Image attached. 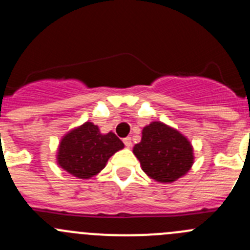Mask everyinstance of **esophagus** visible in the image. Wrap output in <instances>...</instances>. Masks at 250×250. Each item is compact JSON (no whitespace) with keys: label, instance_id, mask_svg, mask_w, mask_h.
<instances>
[{"label":"esophagus","instance_id":"34e87169","mask_svg":"<svg viewBox=\"0 0 250 250\" xmlns=\"http://www.w3.org/2000/svg\"><path fill=\"white\" fill-rule=\"evenodd\" d=\"M123 143H125V147H132V139H130V138H125V140H123Z\"/></svg>","mask_w":250,"mask_h":250}]
</instances>
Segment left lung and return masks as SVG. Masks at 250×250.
I'll return each mask as SVG.
<instances>
[{
	"mask_svg": "<svg viewBox=\"0 0 250 250\" xmlns=\"http://www.w3.org/2000/svg\"><path fill=\"white\" fill-rule=\"evenodd\" d=\"M141 141L133 147L141 169L158 183L169 184L185 175L193 165V147L185 135L162 122L144 127Z\"/></svg>",
	"mask_w": 250,
	"mask_h": 250,
	"instance_id": "obj_1",
	"label": "left lung"
}]
</instances>
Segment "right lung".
<instances>
[{
    "mask_svg": "<svg viewBox=\"0 0 250 250\" xmlns=\"http://www.w3.org/2000/svg\"><path fill=\"white\" fill-rule=\"evenodd\" d=\"M123 147L125 144L112 132L102 134L98 125L85 122L62 137L57 162L78 179H90L104 169L111 156Z\"/></svg>",
    "mask_w": 250,
    "mask_h": 250,
    "instance_id": "obj_1",
    "label": "right lung"
}]
</instances>
